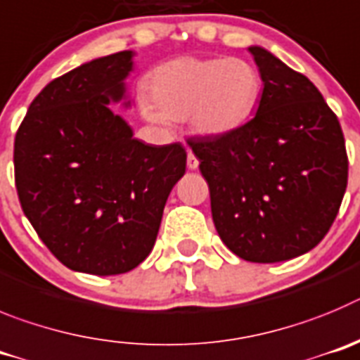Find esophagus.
<instances>
[{"label": "esophagus", "instance_id": "34e87169", "mask_svg": "<svg viewBox=\"0 0 360 360\" xmlns=\"http://www.w3.org/2000/svg\"><path fill=\"white\" fill-rule=\"evenodd\" d=\"M186 165L190 170H195L197 167H199V160L195 158V154H193L192 150H188V160H186Z\"/></svg>", "mask_w": 360, "mask_h": 360}]
</instances>
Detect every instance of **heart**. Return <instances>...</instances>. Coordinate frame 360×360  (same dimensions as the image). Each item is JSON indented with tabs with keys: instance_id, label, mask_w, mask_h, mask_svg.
Here are the masks:
<instances>
[{
	"instance_id": "heart-1",
	"label": "heart",
	"mask_w": 360,
	"mask_h": 360,
	"mask_svg": "<svg viewBox=\"0 0 360 360\" xmlns=\"http://www.w3.org/2000/svg\"><path fill=\"white\" fill-rule=\"evenodd\" d=\"M260 93V73L248 60L179 57L152 71L140 109L152 124L186 118L195 134L219 138L248 124Z\"/></svg>"
}]
</instances>
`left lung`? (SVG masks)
Masks as SVG:
<instances>
[{"label": "left lung", "instance_id": "obj_1", "mask_svg": "<svg viewBox=\"0 0 360 360\" xmlns=\"http://www.w3.org/2000/svg\"><path fill=\"white\" fill-rule=\"evenodd\" d=\"M257 115L238 131L188 141L210 186L220 240L242 260L305 255L328 233L348 183L338 116L317 87L262 46Z\"/></svg>", "mask_w": 360, "mask_h": 360}]
</instances>
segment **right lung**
<instances>
[{
	"label": "right lung",
	"instance_id": "1",
	"mask_svg": "<svg viewBox=\"0 0 360 360\" xmlns=\"http://www.w3.org/2000/svg\"><path fill=\"white\" fill-rule=\"evenodd\" d=\"M125 50L80 64L35 96L15 134L21 208L57 260L111 276L150 255L165 204L186 170L181 143L148 145L109 103L131 108Z\"/></svg>",
	"mask_w": 360,
	"mask_h": 360
}]
</instances>
